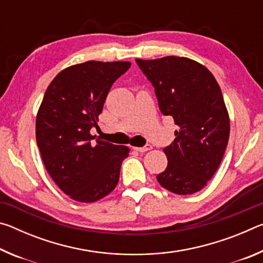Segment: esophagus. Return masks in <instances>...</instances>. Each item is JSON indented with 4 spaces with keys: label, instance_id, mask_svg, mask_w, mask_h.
<instances>
[{
    "label": "esophagus",
    "instance_id": "obj_1",
    "mask_svg": "<svg viewBox=\"0 0 263 263\" xmlns=\"http://www.w3.org/2000/svg\"><path fill=\"white\" fill-rule=\"evenodd\" d=\"M133 149L137 151V152L144 153V152H147V151H149V149H152V146H151V145H145L144 147H133Z\"/></svg>",
    "mask_w": 263,
    "mask_h": 263
}]
</instances>
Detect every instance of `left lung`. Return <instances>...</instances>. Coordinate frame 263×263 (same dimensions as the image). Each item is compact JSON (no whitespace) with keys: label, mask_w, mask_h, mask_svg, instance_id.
Returning <instances> with one entry per match:
<instances>
[{"label":"left lung","mask_w":263,"mask_h":263,"mask_svg":"<svg viewBox=\"0 0 263 263\" xmlns=\"http://www.w3.org/2000/svg\"><path fill=\"white\" fill-rule=\"evenodd\" d=\"M152 82L159 108L180 128L163 148L168 164L157 180L177 195L203 189L224 157L230 118L220 87L205 66L183 57L136 59Z\"/></svg>","instance_id":"obj_1"}]
</instances>
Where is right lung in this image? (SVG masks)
Here are the masks:
<instances>
[{
  "instance_id": "obj_1",
  "label": "right lung",
  "mask_w": 263,
  "mask_h": 263,
  "mask_svg": "<svg viewBox=\"0 0 263 263\" xmlns=\"http://www.w3.org/2000/svg\"><path fill=\"white\" fill-rule=\"evenodd\" d=\"M128 61H87L64 70L47 87L37 118L35 139L48 174L77 202L105 197L119 181L130 148L90 135L114 82Z\"/></svg>"
}]
</instances>
